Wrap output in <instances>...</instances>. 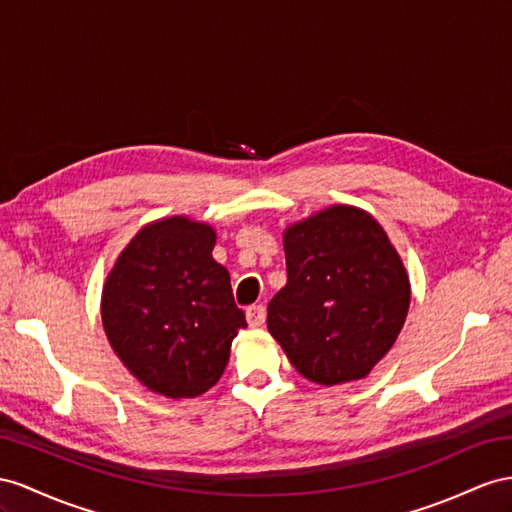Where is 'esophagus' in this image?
<instances>
[{"label": "esophagus", "instance_id": "obj_1", "mask_svg": "<svg viewBox=\"0 0 512 512\" xmlns=\"http://www.w3.org/2000/svg\"><path fill=\"white\" fill-rule=\"evenodd\" d=\"M246 320L248 324L253 326V329H259V326H264L266 322V307L264 305H253L246 309Z\"/></svg>", "mask_w": 512, "mask_h": 512}]
</instances>
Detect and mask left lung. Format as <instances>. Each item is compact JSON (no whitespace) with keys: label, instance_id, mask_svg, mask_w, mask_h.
I'll list each match as a JSON object with an SVG mask.
<instances>
[{"label":"left lung","instance_id":"left-lung-1","mask_svg":"<svg viewBox=\"0 0 512 512\" xmlns=\"http://www.w3.org/2000/svg\"><path fill=\"white\" fill-rule=\"evenodd\" d=\"M287 283L268 303V331L318 385L365 378L396 342L411 283L383 227L333 205L283 233Z\"/></svg>","mask_w":512,"mask_h":512}]
</instances>
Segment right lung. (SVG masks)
I'll list each match as a JSON object with an SVG mask.
<instances>
[{"instance_id": "add662e5", "label": "right lung", "mask_w": 512, "mask_h": 512, "mask_svg": "<svg viewBox=\"0 0 512 512\" xmlns=\"http://www.w3.org/2000/svg\"><path fill=\"white\" fill-rule=\"evenodd\" d=\"M216 231L186 216L142 227L116 259L101 294L110 346L138 381L166 398H194L218 383L233 337L246 329Z\"/></svg>"}]
</instances>
